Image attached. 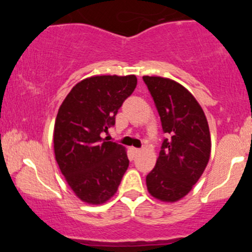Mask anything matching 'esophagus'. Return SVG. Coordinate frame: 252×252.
<instances>
[{"label": "esophagus", "mask_w": 252, "mask_h": 252, "mask_svg": "<svg viewBox=\"0 0 252 252\" xmlns=\"http://www.w3.org/2000/svg\"><path fill=\"white\" fill-rule=\"evenodd\" d=\"M131 150H132V153H134V154H138V153L141 152L140 148H131Z\"/></svg>", "instance_id": "esophagus-1"}]
</instances>
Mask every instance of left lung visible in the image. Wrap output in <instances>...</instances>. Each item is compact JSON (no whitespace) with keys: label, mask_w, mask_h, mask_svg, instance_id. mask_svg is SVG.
<instances>
[{"label":"left lung","mask_w":252,"mask_h":252,"mask_svg":"<svg viewBox=\"0 0 252 252\" xmlns=\"http://www.w3.org/2000/svg\"><path fill=\"white\" fill-rule=\"evenodd\" d=\"M161 120L163 138L147 189L162 201L184 198L200 179L211 154L206 116L194 97L174 80L144 76Z\"/></svg>","instance_id":"1"}]
</instances>
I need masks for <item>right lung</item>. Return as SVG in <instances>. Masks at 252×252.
<instances>
[{
  "instance_id": "1",
  "label": "right lung",
  "mask_w": 252,
  "mask_h": 252,
  "mask_svg": "<svg viewBox=\"0 0 252 252\" xmlns=\"http://www.w3.org/2000/svg\"><path fill=\"white\" fill-rule=\"evenodd\" d=\"M135 76H96L78 83L58 111L54 154L78 198L103 204L116 193L129 158L123 146L103 132L116 122L118 109L134 92Z\"/></svg>"
}]
</instances>
